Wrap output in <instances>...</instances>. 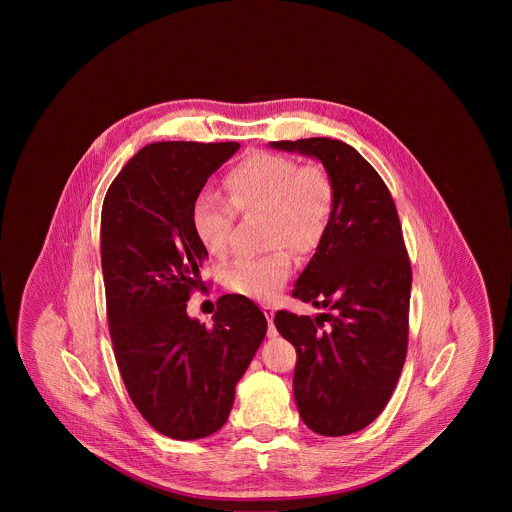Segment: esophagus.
Returning <instances> with one entry per match:
<instances>
[{
	"instance_id": "esophagus-1",
	"label": "esophagus",
	"mask_w": 512,
	"mask_h": 512,
	"mask_svg": "<svg viewBox=\"0 0 512 512\" xmlns=\"http://www.w3.org/2000/svg\"><path fill=\"white\" fill-rule=\"evenodd\" d=\"M263 314H265V318H267V322H269V330H267V334L273 338V336H277V330H275V326H273V316H275V310L271 308V306H263Z\"/></svg>"
}]
</instances>
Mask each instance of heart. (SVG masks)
<instances>
[{
    "mask_svg": "<svg viewBox=\"0 0 512 512\" xmlns=\"http://www.w3.org/2000/svg\"><path fill=\"white\" fill-rule=\"evenodd\" d=\"M225 190L237 212L265 214V245L275 247L263 257L229 265L225 285L239 296L269 302L294 271L288 249L312 255L324 243L336 208L334 180L320 164L300 166L287 156L253 152L229 170ZM230 207L212 194H198L190 208L192 233L212 257L229 249L235 221Z\"/></svg>",
    "mask_w": 512,
    "mask_h": 512,
    "instance_id": "heart-1",
    "label": "heart"
}]
</instances>
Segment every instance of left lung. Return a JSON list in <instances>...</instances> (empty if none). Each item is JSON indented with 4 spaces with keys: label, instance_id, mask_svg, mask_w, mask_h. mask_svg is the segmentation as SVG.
<instances>
[{
    "label": "left lung",
    "instance_id": "8db88e82",
    "mask_svg": "<svg viewBox=\"0 0 512 512\" xmlns=\"http://www.w3.org/2000/svg\"><path fill=\"white\" fill-rule=\"evenodd\" d=\"M271 148L318 158L334 180L336 208L324 243L291 296L328 314H275L296 346L294 397L320 435H348L389 403L409 342L411 263L393 196L348 143L330 137L271 141Z\"/></svg>",
    "mask_w": 512,
    "mask_h": 512
}]
</instances>
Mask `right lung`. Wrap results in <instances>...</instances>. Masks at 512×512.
Returning <instances> with one entry per match:
<instances>
[{"label": "right lung", "instance_id": "1", "mask_svg": "<svg viewBox=\"0 0 512 512\" xmlns=\"http://www.w3.org/2000/svg\"><path fill=\"white\" fill-rule=\"evenodd\" d=\"M237 141H158L119 172L101 210L107 322L125 389L156 431L198 440L229 419L235 385L267 320L245 296H223L206 328L186 314L208 253L190 208ZM202 289V287H200Z\"/></svg>", "mask_w": 512, "mask_h": 512}]
</instances>
